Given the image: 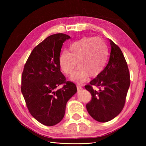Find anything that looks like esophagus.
<instances>
[{
  "mask_svg": "<svg viewBox=\"0 0 146 146\" xmlns=\"http://www.w3.org/2000/svg\"><path fill=\"white\" fill-rule=\"evenodd\" d=\"M76 87H77V89H78V90H82V85H80V84H77V85H76Z\"/></svg>",
  "mask_w": 146,
  "mask_h": 146,
  "instance_id": "esophagus-1",
  "label": "esophagus"
}]
</instances>
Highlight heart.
I'll use <instances>...</instances> for the list:
<instances>
[{"label": "heart", "instance_id": "heart-1", "mask_svg": "<svg viewBox=\"0 0 146 146\" xmlns=\"http://www.w3.org/2000/svg\"><path fill=\"white\" fill-rule=\"evenodd\" d=\"M108 58L106 43L98 37L83 38L70 45L67 51L62 52L59 57L61 71L70 75L77 64L78 69L71 76V81L85 82L89 75L98 76L105 66Z\"/></svg>", "mask_w": 146, "mask_h": 146}]
</instances>
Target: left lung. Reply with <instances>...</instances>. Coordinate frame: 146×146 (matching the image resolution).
Listing matches in <instances>:
<instances>
[{
    "label": "left lung",
    "mask_w": 146,
    "mask_h": 146,
    "mask_svg": "<svg viewBox=\"0 0 146 146\" xmlns=\"http://www.w3.org/2000/svg\"><path fill=\"white\" fill-rule=\"evenodd\" d=\"M111 52L109 61L104 70L85 85L90 92L91 101L86 104L88 113L95 120L107 122L114 119L122 110L130 86V75L122 51L110 40ZM98 87L95 91L92 86Z\"/></svg>",
    "instance_id": "obj_1"
}]
</instances>
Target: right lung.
<instances>
[{"label":"right lung","instance_id":"1","mask_svg":"<svg viewBox=\"0 0 146 146\" xmlns=\"http://www.w3.org/2000/svg\"><path fill=\"white\" fill-rule=\"evenodd\" d=\"M70 36L58 33L48 36L33 49L22 74L21 92L31 115L47 126L57 124L65 113L67 102L76 86L66 81L59 57L63 42ZM63 84V87H57Z\"/></svg>","mask_w":146,"mask_h":146}]
</instances>
